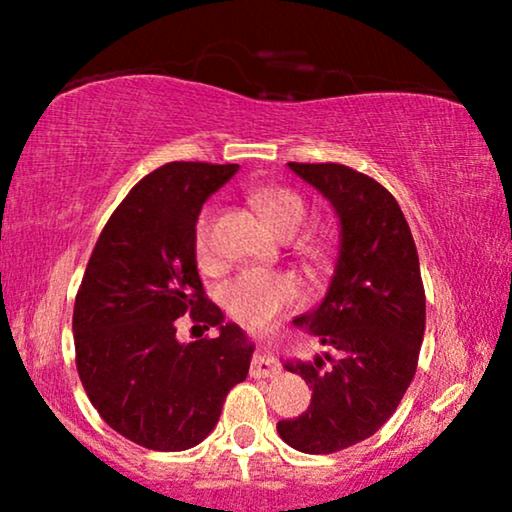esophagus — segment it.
I'll return each mask as SVG.
<instances>
[{
    "mask_svg": "<svg viewBox=\"0 0 512 512\" xmlns=\"http://www.w3.org/2000/svg\"><path fill=\"white\" fill-rule=\"evenodd\" d=\"M282 370H279L277 361L272 359L270 352H258L254 356V361H251V375L254 377H277Z\"/></svg>",
    "mask_w": 512,
    "mask_h": 512,
    "instance_id": "obj_1",
    "label": "esophagus"
}]
</instances>
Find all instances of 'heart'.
<instances>
[{
	"mask_svg": "<svg viewBox=\"0 0 512 512\" xmlns=\"http://www.w3.org/2000/svg\"><path fill=\"white\" fill-rule=\"evenodd\" d=\"M249 200L263 219L270 223L282 237H293L307 226V202L293 188L263 184L249 191ZM300 254L317 256L319 249L312 242L298 244ZM193 254L202 270H209L216 263L214 242V209L205 207L193 228ZM300 296L298 282L286 272H272L263 268H247L230 277L221 286L219 298L223 310L244 326H263L296 303Z\"/></svg>",
	"mask_w": 512,
	"mask_h": 512,
	"instance_id": "b5f03b06",
	"label": "heart"
}]
</instances>
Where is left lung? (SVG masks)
I'll return each instance as SVG.
<instances>
[{
  "mask_svg": "<svg viewBox=\"0 0 512 512\" xmlns=\"http://www.w3.org/2000/svg\"><path fill=\"white\" fill-rule=\"evenodd\" d=\"M289 167L333 205L340 256L321 305L293 319L333 354L286 363L310 384L312 403L282 419L277 433L305 454H331L370 438L394 415L417 370L426 296L410 226L387 188L338 163Z\"/></svg>",
  "mask_w": 512,
  "mask_h": 512,
  "instance_id": "obj_1",
  "label": "left lung"
}]
</instances>
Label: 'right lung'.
Segmentation results:
<instances>
[{"label":"right lung","instance_id":"1","mask_svg":"<svg viewBox=\"0 0 512 512\" xmlns=\"http://www.w3.org/2000/svg\"><path fill=\"white\" fill-rule=\"evenodd\" d=\"M240 165L167 163L132 188L90 254L74 303L76 370L111 429L158 452L202 443L228 391L247 380L254 345L202 289L193 228ZM184 313L220 335L176 340Z\"/></svg>","mask_w":512,"mask_h":512}]
</instances>
